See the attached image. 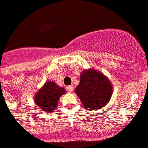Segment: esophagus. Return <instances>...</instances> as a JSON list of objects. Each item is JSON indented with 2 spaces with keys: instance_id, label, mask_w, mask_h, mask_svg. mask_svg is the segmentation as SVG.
<instances>
[{
  "instance_id": "34e87169",
  "label": "esophagus",
  "mask_w": 148,
  "mask_h": 148,
  "mask_svg": "<svg viewBox=\"0 0 148 148\" xmlns=\"http://www.w3.org/2000/svg\"><path fill=\"white\" fill-rule=\"evenodd\" d=\"M66 90L68 91H69V92H72V91L73 90V85H69V86H67Z\"/></svg>"
}]
</instances>
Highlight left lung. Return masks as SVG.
I'll use <instances>...</instances> for the list:
<instances>
[{
	"mask_svg": "<svg viewBox=\"0 0 148 148\" xmlns=\"http://www.w3.org/2000/svg\"><path fill=\"white\" fill-rule=\"evenodd\" d=\"M75 92L85 108L96 110L109 102L112 88L104 75L94 70H88L80 75V84L75 88Z\"/></svg>",
	"mask_w": 148,
	"mask_h": 148,
	"instance_id": "1",
	"label": "left lung"
}]
</instances>
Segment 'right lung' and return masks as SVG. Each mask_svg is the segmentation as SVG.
<instances>
[{
	"label": "right lung",
	"instance_id": "right-lung-1",
	"mask_svg": "<svg viewBox=\"0 0 148 148\" xmlns=\"http://www.w3.org/2000/svg\"><path fill=\"white\" fill-rule=\"evenodd\" d=\"M65 92L54 82L48 81L35 95V103L41 110L47 112H53L56 107L60 97Z\"/></svg>",
	"mask_w": 148,
	"mask_h": 148
}]
</instances>
